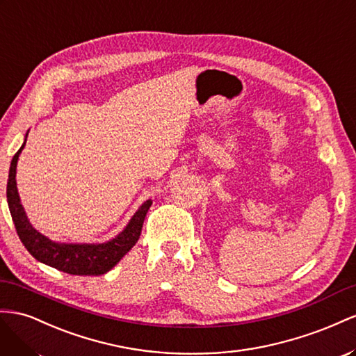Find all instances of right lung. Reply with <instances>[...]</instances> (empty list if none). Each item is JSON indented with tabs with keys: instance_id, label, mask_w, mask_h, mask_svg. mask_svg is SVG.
<instances>
[{
	"instance_id": "add662e5",
	"label": "right lung",
	"mask_w": 356,
	"mask_h": 356,
	"mask_svg": "<svg viewBox=\"0 0 356 356\" xmlns=\"http://www.w3.org/2000/svg\"><path fill=\"white\" fill-rule=\"evenodd\" d=\"M28 136V134H26ZM25 136V137H26ZM24 145L16 152L8 170L7 181V202L13 223L20 241L31 255L59 271L76 276H101L113 268L116 264L133 249L141 234L146 213L152 206V200L145 201L127 223L118 236L103 243H64L55 241L38 232L29 222L24 206L20 204L17 185H16V167Z\"/></svg>"
}]
</instances>
